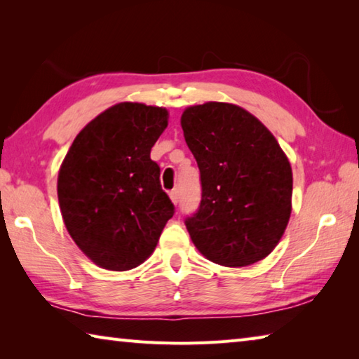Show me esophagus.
I'll return each mask as SVG.
<instances>
[{
	"mask_svg": "<svg viewBox=\"0 0 359 359\" xmlns=\"http://www.w3.org/2000/svg\"><path fill=\"white\" fill-rule=\"evenodd\" d=\"M170 197L172 203H179V199H180V194H179V189H172V191L170 193Z\"/></svg>",
	"mask_w": 359,
	"mask_h": 359,
	"instance_id": "obj_1",
	"label": "esophagus"
}]
</instances>
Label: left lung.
<instances>
[{
	"label": "left lung",
	"instance_id": "1",
	"mask_svg": "<svg viewBox=\"0 0 359 359\" xmlns=\"http://www.w3.org/2000/svg\"><path fill=\"white\" fill-rule=\"evenodd\" d=\"M180 125L201 171L199 210L185 219L194 245L225 266L261 261L278 245L292 212L285 152L261 121L231 103L189 106Z\"/></svg>",
	"mask_w": 359,
	"mask_h": 359
}]
</instances>
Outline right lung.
<instances>
[{"mask_svg":"<svg viewBox=\"0 0 359 359\" xmlns=\"http://www.w3.org/2000/svg\"><path fill=\"white\" fill-rule=\"evenodd\" d=\"M168 111L123 102L75 137L58 172V202L71 238L90 261L112 271L143 264L174 215L151 148Z\"/></svg>","mask_w":359,"mask_h":359,"instance_id":"1","label":"right lung"}]
</instances>
